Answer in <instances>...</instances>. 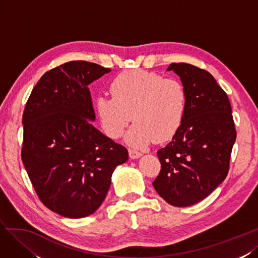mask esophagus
Masks as SVG:
<instances>
[{"label": "esophagus", "mask_w": 258, "mask_h": 258, "mask_svg": "<svg viewBox=\"0 0 258 258\" xmlns=\"http://www.w3.org/2000/svg\"><path fill=\"white\" fill-rule=\"evenodd\" d=\"M128 154L131 159H138L139 157H142V153L135 149H128Z\"/></svg>", "instance_id": "obj_1"}]
</instances>
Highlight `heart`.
Masks as SVG:
<instances>
[{
	"instance_id": "1",
	"label": "heart",
	"mask_w": 258,
	"mask_h": 258,
	"mask_svg": "<svg viewBox=\"0 0 258 258\" xmlns=\"http://www.w3.org/2000/svg\"><path fill=\"white\" fill-rule=\"evenodd\" d=\"M111 97L99 96L96 110L105 133L119 138L131 122H135L126 142L143 147L152 141L165 142L180 128L187 108L183 85L146 70H127L110 84Z\"/></svg>"
}]
</instances>
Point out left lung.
Returning a JSON list of instances; mask_svg holds the SVG:
<instances>
[{
	"instance_id": "left-lung-1",
	"label": "left lung",
	"mask_w": 258,
	"mask_h": 258,
	"mask_svg": "<svg viewBox=\"0 0 258 258\" xmlns=\"http://www.w3.org/2000/svg\"><path fill=\"white\" fill-rule=\"evenodd\" d=\"M167 71L180 78L187 108L177 133L157 152L161 171L152 185L168 204L182 208L225 180L237 132L230 101L210 72L185 62H173Z\"/></svg>"
}]
</instances>
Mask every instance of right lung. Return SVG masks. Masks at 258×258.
Masks as SVG:
<instances>
[{"label": "right lung", "mask_w": 258, "mask_h": 258, "mask_svg": "<svg viewBox=\"0 0 258 258\" xmlns=\"http://www.w3.org/2000/svg\"><path fill=\"white\" fill-rule=\"evenodd\" d=\"M83 60L44 73L23 114L21 160L42 203L57 214L82 218L105 200L125 147L95 128L88 85L110 72Z\"/></svg>", "instance_id": "add662e5"}]
</instances>
